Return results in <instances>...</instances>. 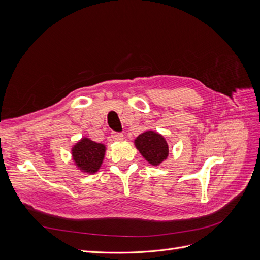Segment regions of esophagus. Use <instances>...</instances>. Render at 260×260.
Instances as JSON below:
<instances>
[{
	"instance_id": "obj_1",
	"label": "esophagus",
	"mask_w": 260,
	"mask_h": 260,
	"mask_svg": "<svg viewBox=\"0 0 260 260\" xmlns=\"http://www.w3.org/2000/svg\"><path fill=\"white\" fill-rule=\"evenodd\" d=\"M112 138L114 141H122L123 140V135L119 132H112Z\"/></svg>"
}]
</instances>
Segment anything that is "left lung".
<instances>
[{
  "label": "left lung",
  "instance_id": "left-lung-1",
  "mask_svg": "<svg viewBox=\"0 0 260 260\" xmlns=\"http://www.w3.org/2000/svg\"><path fill=\"white\" fill-rule=\"evenodd\" d=\"M135 143L139 152L153 166H157L167 158L168 144L158 133L146 131L136 139Z\"/></svg>",
  "mask_w": 260,
  "mask_h": 260
}]
</instances>
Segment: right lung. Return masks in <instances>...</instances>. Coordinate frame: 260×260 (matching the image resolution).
<instances>
[{
	"mask_svg": "<svg viewBox=\"0 0 260 260\" xmlns=\"http://www.w3.org/2000/svg\"><path fill=\"white\" fill-rule=\"evenodd\" d=\"M105 154V146L88 138H83L73 148V157L76 165L84 172H96Z\"/></svg>",
	"mask_w": 260,
	"mask_h": 260,
	"instance_id": "1",
	"label": "right lung"
}]
</instances>
